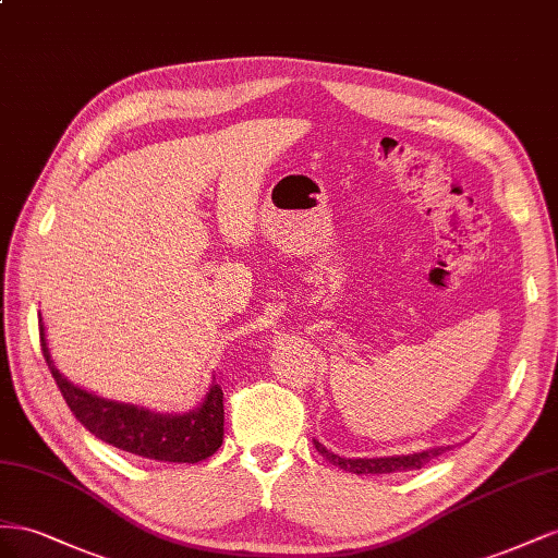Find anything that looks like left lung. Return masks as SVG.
Instances as JSON below:
<instances>
[{
	"instance_id": "left-lung-1",
	"label": "left lung",
	"mask_w": 558,
	"mask_h": 558,
	"mask_svg": "<svg viewBox=\"0 0 558 558\" xmlns=\"http://www.w3.org/2000/svg\"><path fill=\"white\" fill-rule=\"evenodd\" d=\"M315 449L320 451L331 465H339L345 472L353 474H390V472H407V470H421L429 460L441 456L447 447L427 449L421 453H409V456H388V458H341L337 453L327 451L320 441L313 439Z\"/></svg>"
}]
</instances>
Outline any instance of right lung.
Returning a JSON list of instances; mask_svg holds the SVG:
<instances>
[{"instance_id":"add662e5","label":"right lung","mask_w":558,"mask_h":558,"mask_svg":"<svg viewBox=\"0 0 558 558\" xmlns=\"http://www.w3.org/2000/svg\"><path fill=\"white\" fill-rule=\"evenodd\" d=\"M39 339L46 364L65 397L74 418L90 435L121 451L161 463H201L210 458L225 439V392L213 378L210 390L201 407L189 413H156L145 407L123 404L93 395L62 376L46 345L44 325L39 320Z\"/></svg>"}]
</instances>
